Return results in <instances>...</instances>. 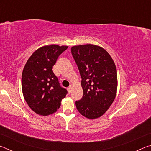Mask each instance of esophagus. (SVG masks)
<instances>
[{
	"label": "esophagus",
	"instance_id": "obj_1",
	"mask_svg": "<svg viewBox=\"0 0 151 151\" xmlns=\"http://www.w3.org/2000/svg\"><path fill=\"white\" fill-rule=\"evenodd\" d=\"M72 88H73V86H72V85H70L69 86H68V88H67L68 93H71V91H72Z\"/></svg>",
	"mask_w": 151,
	"mask_h": 151
}]
</instances>
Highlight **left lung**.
I'll return each mask as SVG.
<instances>
[{
	"label": "left lung",
	"mask_w": 151,
	"mask_h": 151,
	"mask_svg": "<svg viewBox=\"0 0 151 151\" xmlns=\"http://www.w3.org/2000/svg\"><path fill=\"white\" fill-rule=\"evenodd\" d=\"M71 52L81 76L83 96L76 101L78 111L86 119H98L105 113L115 99L118 86L115 64L100 46L76 45Z\"/></svg>",
	"instance_id": "1"
}]
</instances>
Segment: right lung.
<instances>
[{
	"mask_svg": "<svg viewBox=\"0 0 151 151\" xmlns=\"http://www.w3.org/2000/svg\"><path fill=\"white\" fill-rule=\"evenodd\" d=\"M68 46L45 45L36 50L22 73V91L28 105L36 113L48 116L57 112L67 91L60 87L52 66Z\"/></svg>",
	"mask_w": 151,
	"mask_h": 151,
	"instance_id": "right-lung-1",
	"label": "right lung"
}]
</instances>
